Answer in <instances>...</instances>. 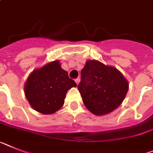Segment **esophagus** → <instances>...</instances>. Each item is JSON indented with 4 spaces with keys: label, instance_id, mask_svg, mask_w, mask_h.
<instances>
[{
    "label": "esophagus",
    "instance_id": "1",
    "mask_svg": "<svg viewBox=\"0 0 153 153\" xmlns=\"http://www.w3.org/2000/svg\"><path fill=\"white\" fill-rule=\"evenodd\" d=\"M74 81H75V82H76V84L78 85L79 83V82H80V79H79V78H77V79H75V80H74Z\"/></svg>",
    "mask_w": 153,
    "mask_h": 153
}]
</instances>
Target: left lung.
<instances>
[{
    "mask_svg": "<svg viewBox=\"0 0 153 153\" xmlns=\"http://www.w3.org/2000/svg\"><path fill=\"white\" fill-rule=\"evenodd\" d=\"M77 87L87 109L95 115H102L120 106L128 90V82L115 68L88 61Z\"/></svg>",
    "mask_w": 153,
    "mask_h": 153,
    "instance_id": "obj_1",
    "label": "left lung"
}]
</instances>
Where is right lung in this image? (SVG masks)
I'll return each mask as SVG.
<instances>
[{
    "mask_svg": "<svg viewBox=\"0 0 153 153\" xmlns=\"http://www.w3.org/2000/svg\"><path fill=\"white\" fill-rule=\"evenodd\" d=\"M76 85L55 61L33 71L25 82V94L34 110L51 114L63 106L68 90Z\"/></svg>",
    "mask_w": 153,
    "mask_h": 153,
    "instance_id": "add662e5",
    "label": "right lung"
}]
</instances>
